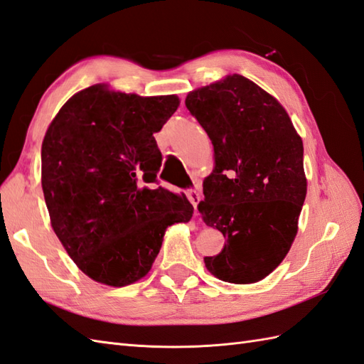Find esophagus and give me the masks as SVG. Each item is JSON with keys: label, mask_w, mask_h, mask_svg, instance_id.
Here are the masks:
<instances>
[{"label": "esophagus", "mask_w": 364, "mask_h": 364, "mask_svg": "<svg viewBox=\"0 0 364 364\" xmlns=\"http://www.w3.org/2000/svg\"><path fill=\"white\" fill-rule=\"evenodd\" d=\"M186 193H188V198H189V201L193 204L195 212H197V206H198V203H200V200H201L200 192L195 191V189H188V191H186Z\"/></svg>", "instance_id": "esophagus-1"}]
</instances>
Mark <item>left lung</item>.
Returning a JSON list of instances; mask_svg holds the SVG:
<instances>
[{"instance_id":"obj_1","label":"left lung","mask_w":364,"mask_h":364,"mask_svg":"<svg viewBox=\"0 0 364 364\" xmlns=\"http://www.w3.org/2000/svg\"><path fill=\"white\" fill-rule=\"evenodd\" d=\"M186 107L215 152L198 210L226 238L225 249L204 263L223 282H259L296 235L306 198L301 138L283 106L237 73L191 92Z\"/></svg>"}]
</instances>
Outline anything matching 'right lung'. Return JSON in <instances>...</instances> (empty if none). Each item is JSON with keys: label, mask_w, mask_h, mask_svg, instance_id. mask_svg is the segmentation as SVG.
I'll use <instances>...</instances> for the list:
<instances>
[{"label": "right lung", "mask_w": 364, "mask_h": 364, "mask_svg": "<svg viewBox=\"0 0 364 364\" xmlns=\"http://www.w3.org/2000/svg\"><path fill=\"white\" fill-rule=\"evenodd\" d=\"M180 105L102 85L61 107L41 147V184L52 228L75 264L98 283L138 282L160 252L166 229L193 206L158 184L155 132Z\"/></svg>", "instance_id": "add662e5"}]
</instances>
